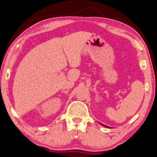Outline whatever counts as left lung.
Wrapping results in <instances>:
<instances>
[{
	"mask_svg": "<svg viewBox=\"0 0 157 157\" xmlns=\"http://www.w3.org/2000/svg\"><path fill=\"white\" fill-rule=\"evenodd\" d=\"M103 126H104V127H107V126H106V125H104V124H102Z\"/></svg>",
	"mask_w": 157,
	"mask_h": 157,
	"instance_id": "obj_1",
	"label": "left lung"
}]
</instances>
